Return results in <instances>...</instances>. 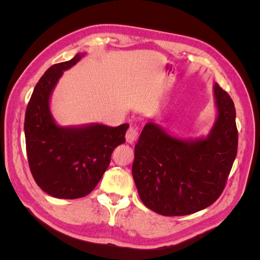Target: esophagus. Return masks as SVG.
<instances>
[{
	"label": "esophagus",
	"instance_id": "obj_1",
	"mask_svg": "<svg viewBox=\"0 0 260 260\" xmlns=\"http://www.w3.org/2000/svg\"><path fill=\"white\" fill-rule=\"evenodd\" d=\"M138 137H139L138 130L130 127L127 130V133H125V141H127L129 144H135L136 141L138 140Z\"/></svg>",
	"mask_w": 260,
	"mask_h": 260
}]
</instances>
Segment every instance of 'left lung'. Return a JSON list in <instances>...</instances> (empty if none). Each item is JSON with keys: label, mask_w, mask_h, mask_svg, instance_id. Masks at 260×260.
Listing matches in <instances>:
<instances>
[{"label": "left lung", "mask_w": 260, "mask_h": 260, "mask_svg": "<svg viewBox=\"0 0 260 260\" xmlns=\"http://www.w3.org/2000/svg\"><path fill=\"white\" fill-rule=\"evenodd\" d=\"M216 121L206 137L180 139L147 122L135 147L132 176L144 205L162 216L205 209L221 195L238 152L233 101L214 83Z\"/></svg>", "instance_id": "obj_1"}]
</instances>
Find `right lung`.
<instances>
[{"label":"right lung","instance_id":"add662e5","mask_svg":"<svg viewBox=\"0 0 260 260\" xmlns=\"http://www.w3.org/2000/svg\"><path fill=\"white\" fill-rule=\"evenodd\" d=\"M85 54L51 66L37 83L27 106L25 137L28 162L37 184L53 198L74 200L96 186L111 162L114 149L125 142L128 123L61 127L53 118L50 101L65 70Z\"/></svg>","mask_w":260,"mask_h":260}]
</instances>
